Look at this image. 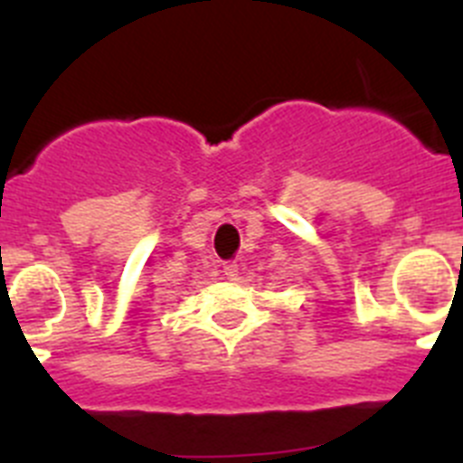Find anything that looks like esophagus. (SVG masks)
Instances as JSON below:
<instances>
[{"instance_id": "34e87169", "label": "esophagus", "mask_w": 463, "mask_h": 463, "mask_svg": "<svg viewBox=\"0 0 463 463\" xmlns=\"http://www.w3.org/2000/svg\"><path fill=\"white\" fill-rule=\"evenodd\" d=\"M224 278H227V280H236V278H239V264H236V261H227V264H224Z\"/></svg>"}]
</instances>
